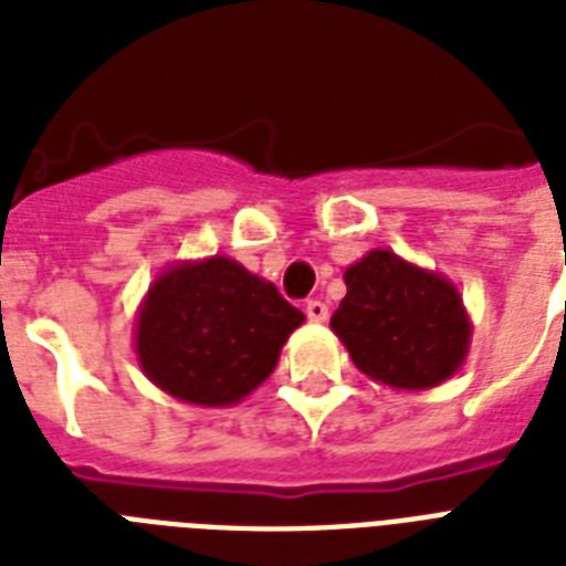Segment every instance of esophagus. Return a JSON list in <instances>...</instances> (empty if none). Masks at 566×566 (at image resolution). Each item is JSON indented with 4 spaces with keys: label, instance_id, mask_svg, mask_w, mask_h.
I'll use <instances>...</instances> for the list:
<instances>
[{
    "label": "esophagus",
    "instance_id": "34e87169",
    "mask_svg": "<svg viewBox=\"0 0 566 566\" xmlns=\"http://www.w3.org/2000/svg\"><path fill=\"white\" fill-rule=\"evenodd\" d=\"M305 314H308L311 323H326L328 305H326V302H319V300H311L308 305H305Z\"/></svg>",
    "mask_w": 566,
    "mask_h": 566
}]
</instances>
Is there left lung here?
Masks as SVG:
<instances>
[{"instance_id": "8db88e82", "label": "left lung", "mask_w": 566, "mask_h": 566, "mask_svg": "<svg viewBox=\"0 0 566 566\" xmlns=\"http://www.w3.org/2000/svg\"><path fill=\"white\" fill-rule=\"evenodd\" d=\"M344 282L332 332L364 376L394 390H429L464 367L473 323L447 275L370 249L346 266Z\"/></svg>"}]
</instances>
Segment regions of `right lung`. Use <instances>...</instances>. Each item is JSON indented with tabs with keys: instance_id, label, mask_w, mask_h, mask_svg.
<instances>
[{
	"instance_id": "right-lung-1",
	"label": "right lung",
	"mask_w": 566,
	"mask_h": 566,
	"mask_svg": "<svg viewBox=\"0 0 566 566\" xmlns=\"http://www.w3.org/2000/svg\"><path fill=\"white\" fill-rule=\"evenodd\" d=\"M305 314L229 255L172 261L135 317L140 370L172 399L229 408L264 385Z\"/></svg>"
}]
</instances>
